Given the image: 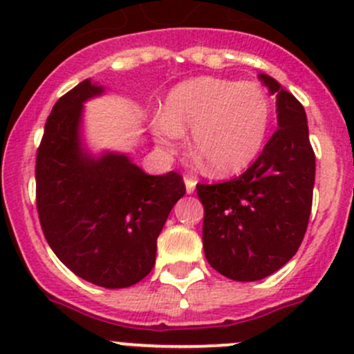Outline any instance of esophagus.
Listing matches in <instances>:
<instances>
[{"label": "esophagus", "instance_id": "34e87169", "mask_svg": "<svg viewBox=\"0 0 354 354\" xmlns=\"http://www.w3.org/2000/svg\"><path fill=\"white\" fill-rule=\"evenodd\" d=\"M195 185H197V180L190 176H185V187H187V194H194Z\"/></svg>", "mask_w": 354, "mask_h": 354}]
</instances>
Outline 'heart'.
I'll return each mask as SVG.
<instances>
[{"mask_svg":"<svg viewBox=\"0 0 354 354\" xmlns=\"http://www.w3.org/2000/svg\"><path fill=\"white\" fill-rule=\"evenodd\" d=\"M272 121L269 94L253 82L200 77L167 94L152 131L164 152H174L192 128V152L212 174L226 176L248 167L262 152Z\"/></svg>","mask_w":354,"mask_h":354,"instance_id":"obj_1","label":"heart"}]
</instances>
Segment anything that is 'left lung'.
<instances>
[{
  "instance_id": "left-lung-1",
  "label": "left lung",
  "mask_w": 354,
  "mask_h": 354,
  "mask_svg": "<svg viewBox=\"0 0 354 354\" xmlns=\"http://www.w3.org/2000/svg\"><path fill=\"white\" fill-rule=\"evenodd\" d=\"M259 78L276 94L279 128L243 174L197 185L205 259L234 281H259L279 270L298 252L312 212L315 152L305 109L274 78Z\"/></svg>"
}]
</instances>
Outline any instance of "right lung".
<instances>
[{
  "label": "right lung",
  "instance_id": "add662e5",
  "mask_svg": "<svg viewBox=\"0 0 354 354\" xmlns=\"http://www.w3.org/2000/svg\"><path fill=\"white\" fill-rule=\"evenodd\" d=\"M101 92L87 78L53 106L35 157V205L46 241L68 269L118 289L151 272L157 236L187 188L176 171L151 176L127 156L94 160L82 152V102Z\"/></svg>",
  "mask_w": 354,
  "mask_h": 354
}]
</instances>
